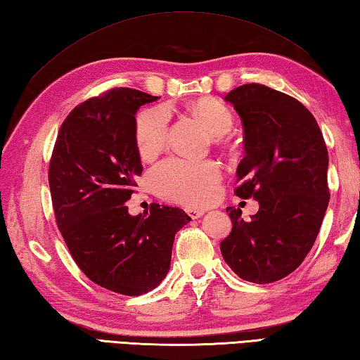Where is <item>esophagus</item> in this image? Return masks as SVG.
<instances>
[{
	"label": "esophagus",
	"instance_id": "obj_1",
	"mask_svg": "<svg viewBox=\"0 0 360 360\" xmlns=\"http://www.w3.org/2000/svg\"><path fill=\"white\" fill-rule=\"evenodd\" d=\"M186 212L190 218H193V220H196V218H200V217L204 215V210L196 209V207H186Z\"/></svg>",
	"mask_w": 360,
	"mask_h": 360
}]
</instances>
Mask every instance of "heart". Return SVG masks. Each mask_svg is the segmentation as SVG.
Here are the masks:
<instances>
[{"mask_svg":"<svg viewBox=\"0 0 360 360\" xmlns=\"http://www.w3.org/2000/svg\"><path fill=\"white\" fill-rule=\"evenodd\" d=\"M188 112L212 136L220 139L234 124L232 112L214 98H200L188 104ZM168 140V115L164 109H146L136 122V146L140 158L150 160L164 150ZM221 172L214 160L172 158L151 172V186L167 200L202 206L214 198Z\"/></svg>","mask_w":360,"mask_h":360,"instance_id":"obj_1","label":"heart"}]
</instances>
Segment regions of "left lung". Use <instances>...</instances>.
Here are the masks:
<instances>
[{"label": "left lung", "mask_w": 360, "mask_h": 360, "mask_svg": "<svg viewBox=\"0 0 360 360\" xmlns=\"http://www.w3.org/2000/svg\"><path fill=\"white\" fill-rule=\"evenodd\" d=\"M224 100L245 129L234 192L259 210L245 221L240 209H226L232 231L220 250L238 278L274 283L298 269L319 236L329 202L326 143L309 109L283 91L252 82Z\"/></svg>", "instance_id": "8db88e82"}]
</instances>
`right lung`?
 <instances>
[{"label":"right lung","instance_id":"right-lung-1","mask_svg":"<svg viewBox=\"0 0 360 360\" xmlns=\"http://www.w3.org/2000/svg\"><path fill=\"white\" fill-rule=\"evenodd\" d=\"M158 98L120 87L76 105L49 160L56 223L70 255L90 281L128 297L162 283L176 232L190 221L178 207L151 204L146 217H132L124 206L143 172L136 114Z\"/></svg>","mask_w":360,"mask_h":360}]
</instances>
